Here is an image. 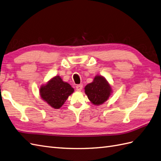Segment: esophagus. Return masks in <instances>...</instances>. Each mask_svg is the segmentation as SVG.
<instances>
[{
  "instance_id": "34e87169",
  "label": "esophagus",
  "mask_w": 161,
  "mask_h": 161,
  "mask_svg": "<svg viewBox=\"0 0 161 161\" xmlns=\"http://www.w3.org/2000/svg\"><path fill=\"white\" fill-rule=\"evenodd\" d=\"M82 88H83V86L81 84H78L76 86V90L77 91H80Z\"/></svg>"
}]
</instances>
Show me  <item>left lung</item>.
<instances>
[{
	"label": "left lung",
	"mask_w": 161,
	"mask_h": 161,
	"mask_svg": "<svg viewBox=\"0 0 161 161\" xmlns=\"http://www.w3.org/2000/svg\"><path fill=\"white\" fill-rule=\"evenodd\" d=\"M84 89L88 99L96 106L106 102L113 92L106 78L101 75L95 76L93 81L86 86Z\"/></svg>",
	"instance_id": "obj_1"
}]
</instances>
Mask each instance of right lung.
<instances>
[{"label": "right lung", "mask_w": 161, "mask_h": 161, "mask_svg": "<svg viewBox=\"0 0 161 161\" xmlns=\"http://www.w3.org/2000/svg\"><path fill=\"white\" fill-rule=\"evenodd\" d=\"M73 92L74 89L71 86L62 81L58 75L52 78L46 84L41 86L40 88L41 98L55 109L61 108Z\"/></svg>", "instance_id": "obj_1"}]
</instances>
